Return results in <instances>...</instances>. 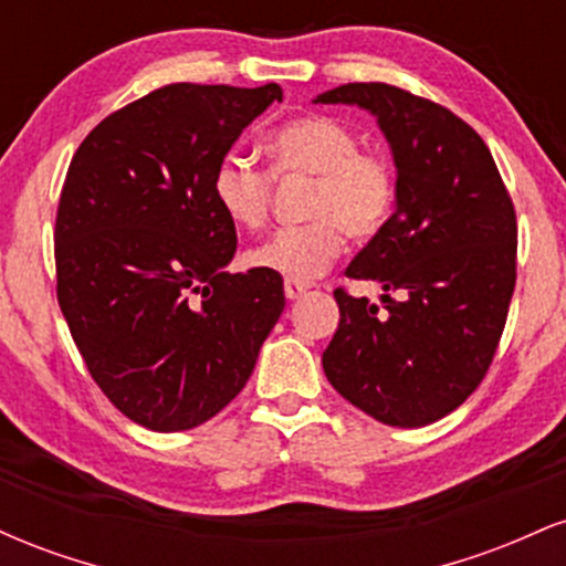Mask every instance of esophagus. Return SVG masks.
<instances>
[{
  "instance_id": "esophagus-1",
  "label": "esophagus",
  "mask_w": 566,
  "mask_h": 566,
  "mask_svg": "<svg viewBox=\"0 0 566 566\" xmlns=\"http://www.w3.org/2000/svg\"><path fill=\"white\" fill-rule=\"evenodd\" d=\"M305 292H308V284H305V282H295V279H284V295H287L290 301H297V297H303Z\"/></svg>"
}]
</instances>
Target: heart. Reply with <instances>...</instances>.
Segmentation results:
<instances>
[{
  "instance_id": "b5f03b06",
  "label": "heart",
  "mask_w": 566,
  "mask_h": 566,
  "mask_svg": "<svg viewBox=\"0 0 566 566\" xmlns=\"http://www.w3.org/2000/svg\"><path fill=\"white\" fill-rule=\"evenodd\" d=\"M276 180L314 178L303 218L311 223L279 231L252 250L247 263L295 279L319 276L350 242L380 237L396 205V172L382 154L361 151L359 135L327 114H303L265 138ZM216 207L242 231L269 226L274 179L239 157H223L210 180Z\"/></svg>"
}]
</instances>
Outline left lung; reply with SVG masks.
<instances>
[{"label":"left lung","instance_id":"1","mask_svg":"<svg viewBox=\"0 0 566 566\" xmlns=\"http://www.w3.org/2000/svg\"><path fill=\"white\" fill-rule=\"evenodd\" d=\"M316 103L373 114L396 165V212L346 269L380 282L386 305L335 290L324 375L380 423L428 426L476 391L497 350L516 284L513 201L490 148L450 108L382 82L340 84Z\"/></svg>","mask_w":566,"mask_h":566}]
</instances>
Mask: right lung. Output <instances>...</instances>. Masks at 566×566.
Segmentation results:
<instances>
[{"mask_svg":"<svg viewBox=\"0 0 566 566\" xmlns=\"http://www.w3.org/2000/svg\"><path fill=\"white\" fill-rule=\"evenodd\" d=\"M279 84H167L97 125L55 218L57 303L101 391L151 431H188L244 388L284 311L282 276L229 274L237 229L212 170Z\"/></svg>","mask_w":566,"mask_h":566,"instance_id":"right-lung-1","label":"right lung"}]
</instances>
